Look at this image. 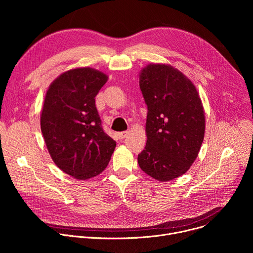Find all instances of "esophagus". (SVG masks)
<instances>
[{
    "label": "esophagus",
    "instance_id": "esophagus-1",
    "mask_svg": "<svg viewBox=\"0 0 253 253\" xmlns=\"http://www.w3.org/2000/svg\"><path fill=\"white\" fill-rule=\"evenodd\" d=\"M128 134H129V131H123V132L118 133V134H117V136H118V138H119V139L123 140V139H125V138L128 136Z\"/></svg>",
    "mask_w": 253,
    "mask_h": 253
}]
</instances>
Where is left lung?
Here are the masks:
<instances>
[{
	"mask_svg": "<svg viewBox=\"0 0 253 253\" xmlns=\"http://www.w3.org/2000/svg\"><path fill=\"white\" fill-rule=\"evenodd\" d=\"M139 86L147 105V143L138 155L140 168L159 181L184 174L202 145L205 117L195 86L177 69L150 64Z\"/></svg>",
	"mask_w": 253,
	"mask_h": 253,
	"instance_id": "8db88e82",
	"label": "left lung"
}]
</instances>
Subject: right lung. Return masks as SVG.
Segmentation results:
<instances>
[{"mask_svg":"<svg viewBox=\"0 0 253 253\" xmlns=\"http://www.w3.org/2000/svg\"><path fill=\"white\" fill-rule=\"evenodd\" d=\"M108 77L91 68L65 72L49 87L41 115V130L55 164L79 180L100 174L116 141L102 127L95 97Z\"/></svg>","mask_w":253,"mask_h":253,"instance_id":"add662e5","label":"right lung"}]
</instances>
